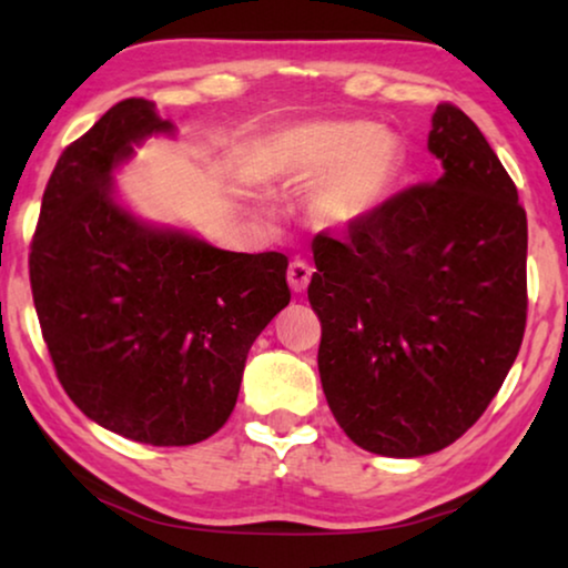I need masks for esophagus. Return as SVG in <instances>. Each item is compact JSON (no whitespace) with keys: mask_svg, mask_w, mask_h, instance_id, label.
<instances>
[{"mask_svg":"<svg viewBox=\"0 0 568 568\" xmlns=\"http://www.w3.org/2000/svg\"><path fill=\"white\" fill-rule=\"evenodd\" d=\"M311 275H313V267L308 263H303V260H295V263H291V267H287V283H291L295 293H303L305 287H308Z\"/></svg>","mask_w":568,"mask_h":568,"instance_id":"34e87169","label":"esophagus"}]
</instances>
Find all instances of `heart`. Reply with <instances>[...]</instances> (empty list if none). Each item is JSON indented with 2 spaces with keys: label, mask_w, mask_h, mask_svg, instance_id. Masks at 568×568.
<instances>
[{
  "label": "heart",
  "mask_w": 568,
  "mask_h": 568,
  "mask_svg": "<svg viewBox=\"0 0 568 568\" xmlns=\"http://www.w3.org/2000/svg\"><path fill=\"white\" fill-rule=\"evenodd\" d=\"M397 169L389 136L372 123L316 121L295 125L275 143L270 176L283 184L313 186L316 214L333 227L368 217L384 200Z\"/></svg>",
  "instance_id": "b5f03b06"
}]
</instances>
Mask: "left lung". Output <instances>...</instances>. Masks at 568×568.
Masks as SVG:
<instances>
[{"label":"left lung","instance_id":"left-lung-1","mask_svg":"<svg viewBox=\"0 0 568 568\" xmlns=\"http://www.w3.org/2000/svg\"><path fill=\"white\" fill-rule=\"evenodd\" d=\"M435 182L389 196L344 237L313 240L318 372L341 429L384 457L463 437L526 331L528 222L518 189L460 108L439 103Z\"/></svg>","mask_w":568,"mask_h":568}]
</instances>
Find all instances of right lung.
Here are the masks:
<instances>
[{"mask_svg":"<svg viewBox=\"0 0 568 568\" xmlns=\"http://www.w3.org/2000/svg\"><path fill=\"white\" fill-rule=\"evenodd\" d=\"M174 133L143 98L62 151L30 252L55 374L88 419L156 447L212 437L235 409L247 351L291 303L283 252H230L115 202L113 169Z\"/></svg>","mask_w":568,"mask_h":568,"instance_id":"right-lung-1","label":"right lung"}]
</instances>
